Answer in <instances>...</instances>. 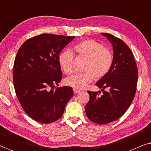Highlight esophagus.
Segmentation results:
<instances>
[{
    "label": "esophagus",
    "instance_id": "esophagus-1",
    "mask_svg": "<svg viewBox=\"0 0 151 151\" xmlns=\"http://www.w3.org/2000/svg\"><path fill=\"white\" fill-rule=\"evenodd\" d=\"M80 91V90H79V89H77V88H73V92L75 94L78 93H79Z\"/></svg>",
    "mask_w": 151,
    "mask_h": 151
}]
</instances>
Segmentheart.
<instances>
[{
  "instance_id": "obj_1",
  "label": "heart",
  "mask_w": 151,
  "mask_h": 151,
  "mask_svg": "<svg viewBox=\"0 0 151 151\" xmlns=\"http://www.w3.org/2000/svg\"><path fill=\"white\" fill-rule=\"evenodd\" d=\"M73 49L78 57L85 59L82 67L84 71L66 78V85L75 88H83L95 78L101 79L110 71L114 55L112 51L104 47L102 43L93 39H87L74 45ZM73 53L68 49L63 51L58 55L60 67L67 75L73 73Z\"/></svg>"
}]
</instances>
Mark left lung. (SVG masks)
<instances>
[{"mask_svg": "<svg viewBox=\"0 0 151 151\" xmlns=\"http://www.w3.org/2000/svg\"><path fill=\"white\" fill-rule=\"evenodd\" d=\"M101 34L113 45L114 61L109 73L96 83L102 94L88 91L90 98L85 111L93 122L104 124L117 120L129 109L137 89L138 70L133 53L124 41L108 33Z\"/></svg>", "mask_w": 151, "mask_h": 151, "instance_id": "1", "label": "left lung"}]
</instances>
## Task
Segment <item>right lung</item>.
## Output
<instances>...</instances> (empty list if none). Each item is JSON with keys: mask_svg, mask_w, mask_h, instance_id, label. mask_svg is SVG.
<instances>
[{"mask_svg": "<svg viewBox=\"0 0 151 151\" xmlns=\"http://www.w3.org/2000/svg\"><path fill=\"white\" fill-rule=\"evenodd\" d=\"M73 38L42 34L27 40L18 49L13 71L16 94L27 114L38 122L59 119L73 96L71 86L53 88L63 78L58 55Z\"/></svg>", "mask_w": 151, "mask_h": 151, "instance_id": "add662e5", "label": "right lung"}]
</instances>
